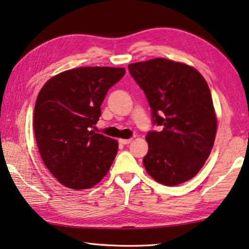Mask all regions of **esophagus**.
I'll list each match as a JSON object with an SVG mask.
<instances>
[{"instance_id": "esophagus-1", "label": "esophagus", "mask_w": 249, "mask_h": 249, "mask_svg": "<svg viewBox=\"0 0 249 249\" xmlns=\"http://www.w3.org/2000/svg\"><path fill=\"white\" fill-rule=\"evenodd\" d=\"M119 142L122 144H128V143L132 142V139H120Z\"/></svg>"}]
</instances>
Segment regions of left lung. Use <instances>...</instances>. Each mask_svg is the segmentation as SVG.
Wrapping results in <instances>:
<instances>
[{"label": "left lung", "mask_w": 249, "mask_h": 249, "mask_svg": "<svg viewBox=\"0 0 249 249\" xmlns=\"http://www.w3.org/2000/svg\"><path fill=\"white\" fill-rule=\"evenodd\" d=\"M132 77L146 94L152 123L148 132L147 173L166 186L193 178L209 157L216 133L210 89L192 66L166 58L128 65Z\"/></svg>", "instance_id": "8db88e82"}]
</instances>
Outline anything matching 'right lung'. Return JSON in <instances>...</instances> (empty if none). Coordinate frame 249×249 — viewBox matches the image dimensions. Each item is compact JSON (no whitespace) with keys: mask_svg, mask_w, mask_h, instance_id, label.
<instances>
[{"mask_svg":"<svg viewBox=\"0 0 249 249\" xmlns=\"http://www.w3.org/2000/svg\"><path fill=\"white\" fill-rule=\"evenodd\" d=\"M125 75L117 67H78L49 79L38 94L34 130L40 156L58 182L88 189L105 178L116 140L92 128L109 89Z\"/></svg>","mask_w":249,"mask_h":249,"instance_id":"right-lung-1","label":"right lung"}]
</instances>
